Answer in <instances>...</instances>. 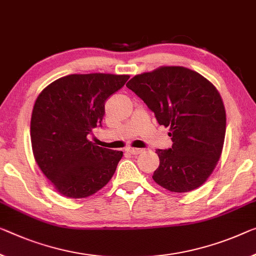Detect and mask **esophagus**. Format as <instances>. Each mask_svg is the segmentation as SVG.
I'll return each mask as SVG.
<instances>
[{
  "mask_svg": "<svg viewBox=\"0 0 256 256\" xmlns=\"http://www.w3.org/2000/svg\"><path fill=\"white\" fill-rule=\"evenodd\" d=\"M126 152L130 153V154H132V156H137V154H140V153H142V152H143V150H142V148H126Z\"/></svg>",
  "mask_w": 256,
  "mask_h": 256,
  "instance_id": "34e87169",
  "label": "esophagus"
}]
</instances>
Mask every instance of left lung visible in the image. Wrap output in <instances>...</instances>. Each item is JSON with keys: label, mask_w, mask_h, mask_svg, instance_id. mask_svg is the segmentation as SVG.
I'll return each instance as SVG.
<instances>
[{"label": "left lung", "mask_w": 256, "mask_h": 256, "mask_svg": "<svg viewBox=\"0 0 256 256\" xmlns=\"http://www.w3.org/2000/svg\"><path fill=\"white\" fill-rule=\"evenodd\" d=\"M126 86L170 130L172 148L156 150L160 164L152 176L154 182L172 192L202 186L221 156L226 136V110L216 88L180 66L138 74Z\"/></svg>", "instance_id": "8db88e82"}]
</instances>
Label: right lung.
I'll return each instance as SVG.
<instances>
[{
	"label": "right lung",
	"instance_id": "obj_1",
	"mask_svg": "<svg viewBox=\"0 0 256 256\" xmlns=\"http://www.w3.org/2000/svg\"><path fill=\"white\" fill-rule=\"evenodd\" d=\"M129 76L70 74L54 81L35 100L30 140L35 161L54 188L68 198H86L105 186L122 151L88 140L100 127L105 102Z\"/></svg>",
	"mask_w": 256,
	"mask_h": 256
}]
</instances>
